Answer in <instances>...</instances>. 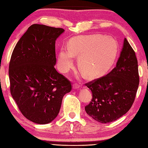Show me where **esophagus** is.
<instances>
[{"mask_svg":"<svg viewBox=\"0 0 148 148\" xmlns=\"http://www.w3.org/2000/svg\"><path fill=\"white\" fill-rule=\"evenodd\" d=\"M72 88H73V89H79L80 88V85H77V84H75V85H74L73 86H72Z\"/></svg>","mask_w":148,"mask_h":148,"instance_id":"obj_1","label":"esophagus"}]
</instances>
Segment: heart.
<instances>
[{
	"label": "heart",
	"instance_id": "obj_1",
	"mask_svg": "<svg viewBox=\"0 0 148 148\" xmlns=\"http://www.w3.org/2000/svg\"><path fill=\"white\" fill-rule=\"evenodd\" d=\"M117 54V42L111 37L100 34L77 36L69 42V49H60L58 66L61 72L66 73L74 65V57H79L80 70L88 77H97L111 67Z\"/></svg>",
	"mask_w": 148,
	"mask_h": 148
}]
</instances>
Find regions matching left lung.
<instances>
[{
	"label": "left lung",
	"instance_id": "8db88e82",
	"mask_svg": "<svg viewBox=\"0 0 148 148\" xmlns=\"http://www.w3.org/2000/svg\"><path fill=\"white\" fill-rule=\"evenodd\" d=\"M138 84L137 58L125 38L115 67L105 76L86 84L93 95L85 107L86 114L101 123L116 121L132 107Z\"/></svg>",
	"mask_w": 148,
	"mask_h": 148
}]
</instances>
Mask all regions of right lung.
Instances as JSON below:
<instances>
[{
    "label": "right lung",
    "mask_w": 148,
    "mask_h": 148,
    "mask_svg": "<svg viewBox=\"0 0 148 148\" xmlns=\"http://www.w3.org/2000/svg\"><path fill=\"white\" fill-rule=\"evenodd\" d=\"M62 28L33 24L11 55L9 66L10 91L20 112L29 121L48 124L59 114L63 97L71 83L54 68L55 43Z\"/></svg>",
    "instance_id": "right-lung-1"
}]
</instances>
